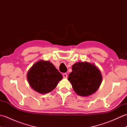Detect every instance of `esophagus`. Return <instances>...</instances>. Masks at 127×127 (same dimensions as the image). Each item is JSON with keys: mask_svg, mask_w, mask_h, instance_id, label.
Instances as JSON below:
<instances>
[{"mask_svg": "<svg viewBox=\"0 0 127 127\" xmlns=\"http://www.w3.org/2000/svg\"><path fill=\"white\" fill-rule=\"evenodd\" d=\"M63 76L64 78H67V74L66 73H64L63 74Z\"/></svg>", "mask_w": 127, "mask_h": 127, "instance_id": "obj_1", "label": "esophagus"}]
</instances>
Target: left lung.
I'll return each instance as SVG.
<instances>
[{
  "label": "left lung",
  "instance_id": "1",
  "mask_svg": "<svg viewBox=\"0 0 127 127\" xmlns=\"http://www.w3.org/2000/svg\"><path fill=\"white\" fill-rule=\"evenodd\" d=\"M68 80L74 91L81 96H88L95 93L102 81L100 71L93 64L78 62L72 66Z\"/></svg>",
  "mask_w": 127,
  "mask_h": 127
}]
</instances>
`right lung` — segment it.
Here are the masks:
<instances>
[{
    "instance_id": "add662e5",
    "label": "right lung",
    "mask_w": 127,
    "mask_h": 127,
    "mask_svg": "<svg viewBox=\"0 0 127 127\" xmlns=\"http://www.w3.org/2000/svg\"><path fill=\"white\" fill-rule=\"evenodd\" d=\"M62 78V74L52 63L42 60L34 64L27 74L31 87L41 94L49 93L54 90Z\"/></svg>"
}]
</instances>
